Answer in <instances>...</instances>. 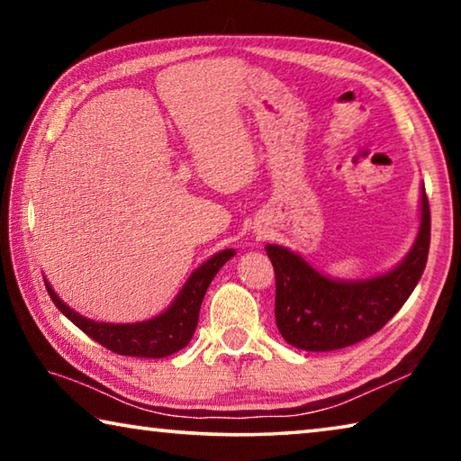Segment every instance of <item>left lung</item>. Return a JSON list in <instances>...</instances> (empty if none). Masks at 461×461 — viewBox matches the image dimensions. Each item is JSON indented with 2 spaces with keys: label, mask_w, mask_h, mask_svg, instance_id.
Here are the masks:
<instances>
[{
  "label": "left lung",
  "mask_w": 461,
  "mask_h": 461,
  "mask_svg": "<svg viewBox=\"0 0 461 461\" xmlns=\"http://www.w3.org/2000/svg\"><path fill=\"white\" fill-rule=\"evenodd\" d=\"M431 244V212L423 189L420 230L415 246L393 272L370 280L339 283L319 275L301 256L280 246H267L275 267L276 327L291 346L307 352H331L380 331L423 275Z\"/></svg>",
  "instance_id": "1"
}]
</instances>
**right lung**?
Segmentation results:
<instances>
[{
    "mask_svg": "<svg viewBox=\"0 0 461 461\" xmlns=\"http://www.w3.org/2000/svg\"><path fill=\"white\" fill-rule=\"evenodd\" d=\"M236 254L233 249H223L209 258L203 267L193 272L191 278L186 280L181 294L176 296L173 305L165 313L142 323H97L91 319H85L73 309H68L62 303L57 293L52 291L49 283V291L54 305L59 307L62 315H67L71 321L85 331L89 338L95 339L101 346L112 349L120 356H134V357H167L170 354L183 349L191 341L194 327L199 321V309L205 296L209 285L225 262Z\"/></svg>",
    "mask_w": 461,
    "mask_h": 461,
    "instance_id": "add662e5",
    "label": "right lung"
}]
</instances>
